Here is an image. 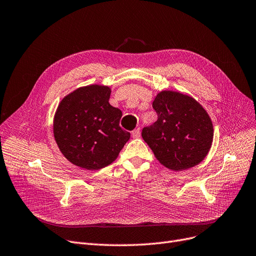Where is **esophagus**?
Returning <instances> with one entry per match:
<instances>
[{"mask_svg": "<svg viewBox=\"0 0 256 256\" xmlns=\"http://www.w3.org/2000/svg\"><path fill=\"white\" fill-rule=\"evenodd\" d=\"M132 136H133V138H139L140 137V128H138L132 132Z\"/></svg>", "mask_w": 256, "mask_h": 256, "instance_id": "34e87169", "label": "esophagus"}]
</instances>
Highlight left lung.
<instances>
[{"instance_id": "8db88e82", "label": "left lung", "mask_w": 256, "mask_h": 256, "mask_svg": "<svg viewBox=\"0 0 256 256\" xmlns=\"http://www.w3.org/2000/svg\"><path fill=\"white\" fill-rule=\"evenodd\" d=\"M153 108L158 119L141 135L159 162L184 171L202 162L213 141V124L200 104L182 92L164 90Z\"/></svg>"}]
</instances>
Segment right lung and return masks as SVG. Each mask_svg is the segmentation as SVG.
<instances>
[{
  "instance_id": "obj_1",
  "label": "right lung",
  "mask_w": 256,
  "mask_h": 256,
  "mask_svg": "<svg viewBox=\"0 0 256 256\" xmlns=\"http://www.w3.org/2000/svg\"><path fill=\"white\" fill-rule=\"evenodd\" d=\"M110 88L88 85L64 97L54 119L61 153L82 168L100 170L115 160L130 134L121 128L122 112L108 103Z\"/></svg>"
}]
</instances>
